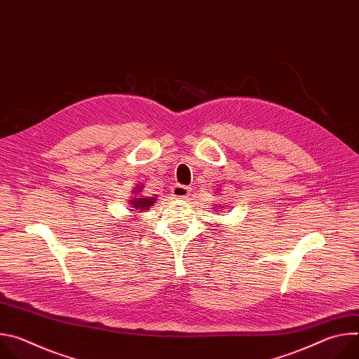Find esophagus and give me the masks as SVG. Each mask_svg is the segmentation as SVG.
Returning a JSON list of instances; mask_svg holds the SVG:
<instances>
[{"label":"esophagus","instance_id":"34e87169","mask_svg":"<svg viewBox=\"0 0 359 359\" xmlns=\"http://www.w3.org/2000/svg\"><path fill=\"white\" fill-rule=\"evenodd\" d=\"M190 187L189 186H183V184H175L172 186V194L176 198H186L190 196Z\"/></svg>","mask_w":359,"mask_h":359}]
</instances>
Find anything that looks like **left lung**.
I'll list each match as a JSON object with an SVG mask.
<instances>
[{
  "label": "left lung",
  "instance_id": "left-lung-1",
  "mask_svg": "<svg viewBox=\"0 0 359 359\" xmlns=\"http://www.w3.org/2000/svg\"><path fill=\"white\" fill-rule=\"evenodd\" d=\"M216 204H217V203H216ZM217 208H219V204H217V206H216V209H217Z\"/></svg>",
  "mask_w": 359,
  "mask_h": 359
}]
</instances>
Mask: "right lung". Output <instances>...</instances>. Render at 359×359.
Listing matches in <instances>:
<instances>
[{"instance_id":"1","label":"right lung","mask_w":359,"mask_h":359,"mask_svg":"<svg viewBox=\"0 0 359 359\" xmlns=\"http://www.w3.org/2000/svg\"><path fill=\"white\" fill-rule=\"evenodd\" d=\"M143 187H136V190H135V193H139L140 190H142ZM129 203L132 204V212H137V213H140V212H144L146 209H149V208H151V204L155 203V197H144V196H133L132 197V200H129Z\"/></svg>"}]
</instances>
